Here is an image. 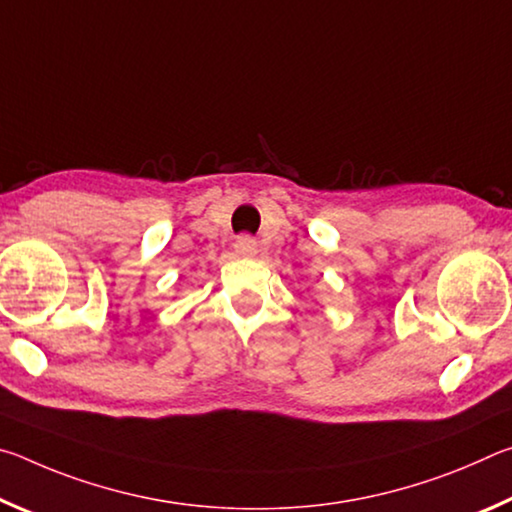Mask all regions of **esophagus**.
Masks as SVG:
<instances>
[{
	"label": "esophagus",
	"mask_w": 512,
	"mask_h": 512,
	"mask_svg": "<svg viewBox=\"0 0 512 512\" xmlns=\"http://www.w3.org/2000/svg\"><path fill=\"white\" fill-rule=\"evenodd\" d=\"M235 253L239 257H255L257 255V241L250 235H241L235 241Z\"/></svg>",
	"instance_id": "34e87169"
}]
</instances>
